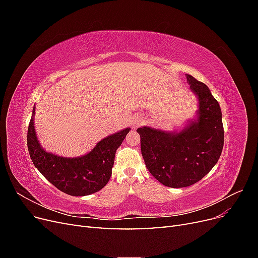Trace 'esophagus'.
<instances>
[{
    "instance_id": "esophagus-1",
    "label": "esophagus",
    "mask_w": 258,
    "mask_h": 258,
    "mask_svg": "<svg viewBox=\"0 0 258 258\" xmlns=\"http://www.w3.org/2000/svg\"><path fill=\"white\" fill-rule=\"evenodd\" d=\"M143 123V118L141 116H137L136 118L132 121V129H137L140 124Z\"/></svg>"
}]
</instances>
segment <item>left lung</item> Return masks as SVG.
Instances as JSON below:
<instances>
[{
  "instance_id": "1",
  "label": "left lung",
  "mask_w": 258,
  "mask_h": 258,
  "mask_svg": "<svg viewBox=\"0 0 258 258\" xmlns=\"http://www.w3.org/2000/svg\"><path fill=\"white\" fill-rule=\"evenodd\" d=\"M186 77L199 99L198 120L178 134L150 127L137 130L146 168L157 181L173 188L199 182L220 159L224 146L220 104L206 84Z\"/></svg>"
}]
</instances>
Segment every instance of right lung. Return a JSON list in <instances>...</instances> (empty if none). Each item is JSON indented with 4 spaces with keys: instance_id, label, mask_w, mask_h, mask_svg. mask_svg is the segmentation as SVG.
<instances>
[{
    "instance_id": "obj_1",
    "label": "right lung",
    "mask_w": 258,
    "mask_h": 258,
    "mask_svg": "<svg viewBox=\"0 0 258 258\" xmlns=\"http://www.w3.org/2000/svg\"><path fill=\"white\" fill-rule=\"evenodd\" d=\"M129 130L127 128L101 140L89 154L82 157L63 158L45 152L40 146L33 117H31L27 138L28 150L33 165L59 190L71 196H87L102 189L107 184L112 175L117 148Z\"/></svg>"
}]
</instances>
